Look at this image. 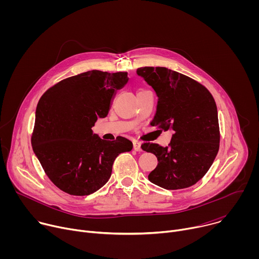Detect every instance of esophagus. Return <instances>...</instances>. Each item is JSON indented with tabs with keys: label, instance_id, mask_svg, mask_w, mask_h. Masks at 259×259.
<instances>
[{
	"label": "esophagus",
	"instance_id": "1",
	"mask_svg": "<svg viewBox=\"0 0 259 259\" xmlns=\"http://www.w3.org/2000/svg\"><path fill=\"white\" fill-rule=\"evenodd\" d=\"M133 149L136 151V152H141V143L137 140L133 141Z\"/></svg>",
	"mask_w": 259,
	"mask_h": 259
}]
</instances>
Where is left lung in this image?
Masks as SVG:
<instances>
[{
    "instance_id": "1",
    "label": "left lung",
    "mask_w": 259,
    "mask_h": 259,
    "mask_svg": "<svg viewBox=\"0 0 259 259\" xmlns=\"http://www.w3.org/2000/svg\"><path fill=\"white\" fill-rule=\"evenodd\" d=\"M136 72L158 97L151 125L173 131L168 146L141 145L158 159L149 180L166 190L192 187L207 173L219 150L215 100L203 85L167 67L144 66Z\"/></svg>"
}]
</instances>
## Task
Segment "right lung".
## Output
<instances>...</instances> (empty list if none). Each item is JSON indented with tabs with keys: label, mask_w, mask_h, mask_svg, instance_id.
I'll list each match as a JSON object with an SVG mask.
<instances>
[{
	"label": "right lung",
	"mask_w": 259,
	"mask_h": 259,
	"mask_svg": "<svg viewBox=\"0 0 259 259\" xmlns=\"http://www.w3.org/2000/svg\"><path fill=\"white\" fill-rule=\"evenodd\" d=\"M127 75L89 70L60 81L40 98L31 146L61 191L73 196L96 192L112 175L115 159L132 150L125 137L108 141L92 132L95 122L107 116L117 90L128 83Z\"/></svg>",
	"instance_id": "right-lung-1"
}]
</instances>
